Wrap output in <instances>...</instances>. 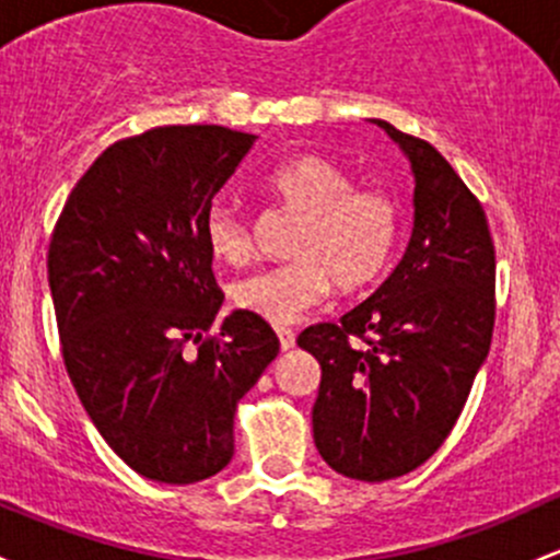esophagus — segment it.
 Wrapping results in <instances>:
<instances>
[{
  "label": "esophagus",
  "instance_id": "obj_1",
  "mask_svg": "<svg viewBox=\"0 0 560 560\" xmlns=\"http://www.w3.org/2000/svg\"><path fill=\"white\" fill-rule=\"evenodd\" d=\"M276 335H279L281 351H290L295 346V332L290 327H276Z\"/></svg>",
  "mask_w": 560,
  "mask_h": 560
}]
</instances>
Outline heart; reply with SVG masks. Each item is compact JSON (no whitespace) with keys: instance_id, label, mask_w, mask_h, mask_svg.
Listing matches in <instances>:
<instances>
[{"instance_id":"heart-1","label":"heart","mask_w":560,"mask_h":560,"mask_svg":"<svg viewBox=\"0 0 560 560\" xmlns=\"http://www.w3.org/2000/svg\"><path fill=\"white\" fill-rule=\"evenodd\" d=\"M354 185L343 166L311 152L287 158L265 174V196L279 209L300 214L290 244L295 260L241 279L233 290L241 311L270 325H292L332 287L343 295H359L384 279L402 241V203L384 187ZM203 238L217 260H249V225L231 206L206 211Z\"/></svg>"}]
</instances>
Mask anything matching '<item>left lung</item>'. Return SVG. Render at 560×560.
I'll return each mask as SVG.
<instances>
[{
  "label": "left lung",
  "mask_w": 560,
  "mask_h": 560,
  "mask_svg": "<svg viewBox=\"0 0 560 560\" xmlns=\"http://www.w3.org/2000/svg\"><path fill=\"white\" fill-rule=\"evenodd\" d=\"M375 122L413 166V235L362 305L298 338L322 364L316 448L335 472L368 482L421 467L445 443L497 319V252L478 196L429 141Z\"/></svg>",
  "instance_id": "1"
}]
</instances>
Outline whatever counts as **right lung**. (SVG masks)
<instances>
[{"label": "right lung", "instance_id": "1", "mask_svg": "<svg viewBox=\"0 0 560 560\" xmlns=\"http://www.w3.org/2000/svg\"><path fill=\"white\" fill-rule=\"evenodd\" d=\"M257 137L161 126L109 144L69 192L47 249L61 357L82 408L133 472L198 482L233 458L241 397L279 354L265 319L233 311L206 211Z\"/></svg>", "mask_w": 560, "mask_h": 560}]
</instances>
